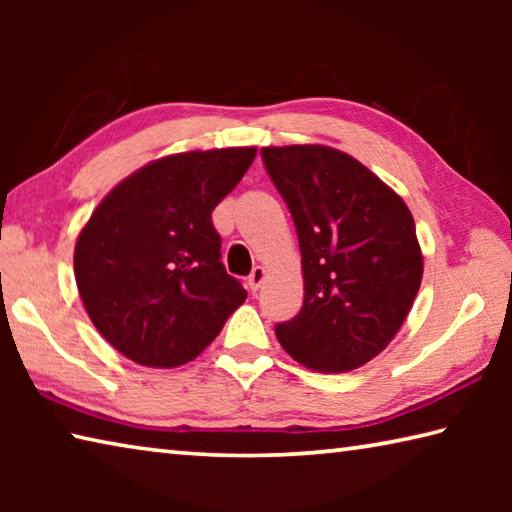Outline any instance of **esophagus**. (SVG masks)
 Here are the masks:
<instances>
[{"label": "esophagus", "instance_id": "esophagus-1", "mask_svg": "<svg viewBox=\"0 0 512 512\" xmlns=\"http://www.w3.org/2000/svg\"><path fill=\"white\" fill-rule=\"evenodd\" d=\"M264 277H266V271H264V268H262V266H255V268H253V273L248 275V287L253 289V291H257L259 287H262Z\"/></svg>", "mask_w": 512, "mask_h": 512}]
</instances>
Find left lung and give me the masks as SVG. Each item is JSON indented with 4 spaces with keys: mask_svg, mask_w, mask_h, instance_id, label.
<instances>
[{
    "mask_svg": "<svg viewBox=\"0 0 512 512\" xmlns=\"http://www.w3.org/2000/svg\"><path fill=\"white\" fill-rule=\"evenodd\" d=\"M266 173L296 225L305 302L275 325L284 350L318 372L368 363L393 341L422 282L409 207L348 153L266 146Z\"/></svg>",
    "mask_w": 512,
    "mask_h": 512,
    "instance_id": "obj_1",
    "label": "left lung"
}]
</instances>
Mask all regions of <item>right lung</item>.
<instances>
[{
  "mask_svg": "<svg viewBox=\"0 0 512 512\" xmlns=\"http://www.w3.org/2000/svg\"><path fill=\"white\" fill-rule=\"evenodd\" d=\"M255 153L246 146L155 160L92 212L74 250L76 287L94 327L124 357L183 366L246 300L221 262L212 212Z\"/></svg>",
  "mask_w": 512,
  "mask_h": 512,
  "instance_id": "add662e5",
  "label": "right lung"
}]
</instances>
